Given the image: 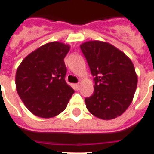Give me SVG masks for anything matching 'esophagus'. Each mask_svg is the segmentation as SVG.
I'll return each instance as SVG.
<instances>
[{
    "label": "esophagus",
    "instance_id": "1",
    "mask_svg": "<svg viewBox=\"0 0 154 154\" xmlns=\"http://www.w3.org/2000/svg\"><path fill=\"white\" fill-rule=\"evenodd\" d=\"M75 88H76V90H79L80 89V83L75 84Z\"/></svg>",
    "mask_w": 154,
    "mask_h": 154
}]
</instances>
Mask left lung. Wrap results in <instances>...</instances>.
I'll list each match as a JSON object with an SVG mask.
<instances>
[{
  "label": "left lung",
  "instance_id": "obj_1",
  "mask_svg": "<svg viewBox=\"0 0 154 154\" xmlns=\"http://www.w3.org/2000/svg\"><path fill=\"white\" fill-rule=\"evenodd\" d=\"M80 47L94 77V93L85 99L88 111L103 120L120 116L131 103L137 86L131 60L108 42L90 41Z\"/></svg>",
  "mask_w": 154,
  "mask_h": 154
}]
</instances>
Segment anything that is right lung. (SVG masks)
I'll return each instance as SVG.
<instances>
[{
  "mask_svg": "<svg viewBox=\"0 0 154 154\" xmlns=\"http://www.w3.org/2000/svg\"><path fill=\"white\" fill-rule=\"evenodd\" d=\"M69 50L70 45L50 42L28 54L17 68V92L27 109L37 117L60 114L74 93L65 82L64 58Z\"/></svg>",
  "mask_w": 154,
  "mask_h": 154,
  "instance_id": "1",
  "label": "right lung"
}]
</instances>
